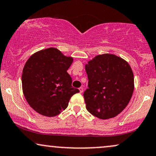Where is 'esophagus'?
Here are the masks:
<instances>
[{"instance_id": "obj_1", "label": "esophagus", "mask_w": 156, "mask_h": 156, "mask_svg": "<svg viewBox=\"0 0 156 156\" xmlns=\"http://www.w3.org/2000/svg\"><path fill=\"white\" fill-rule=\"evenodd\" d=\"M79 91H80V93H83V87H80V88H79Z\"/></svg>"}]
</instances>
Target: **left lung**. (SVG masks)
Instances as JSON below:
<instances>
[{"mask_svg":"<svg viewBox=\"0 0 156 156\" xmlns=\"http://www.w3.org/2000/svg\"><path fill=\"white\" fill-rule=\"evenodd\" d=\"M88 89L84 91L86 109L100 119L115 117L129 104L134 91L130 65L114 54L98 55L86 65Z\"/></svg>","mask_w":156,"mask_h":156,"instance_id":"8db88e82","label":"left lung"}]
</instances>
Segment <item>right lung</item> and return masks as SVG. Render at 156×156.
<instances>
[{"instance_id": "1", "label": "right lung", "mask_w": 156, "mask_h": 156, "mask_svg": "<svg viewBox=\"0 0 156 156\" xmlns=\"http://www.w3.org/2000/svg\"><path fill=\"white\" fill-rule=\"evenodd\" d=\"M73 58L65 57L55 48L39 51L25 63L22 75L23 94L33 110L53 117L68 106L71 97L79 92L72 86L67 72Z\"/></svg>"}]
</instances>
